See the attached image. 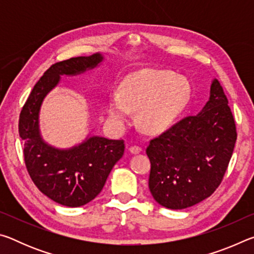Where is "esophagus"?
I'll return each instance as SVG.
<instances>
[{
  "mask_svg": "<svg viewBox=\"0 0 254 254\" xmlns=\"http://www.w3.org/2000/svg\"><path fill=\"white\" fill-rule=\"evenodd\" d=\"M128 150H130L131 153L136 154V153H140L142 149H141V147H139V145H131V147L128 148Z\"/></svg>",
  "mask_w": 254,
  "mask_h": 254,
  "instance_id": "34e87169",
  "label": "esophagus"
}]
</instances>
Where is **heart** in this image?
<instances>
[{"instance_id": "1", "label": "heart", "mask_w": 254, "mask_h": 254, "mask_svg": "<svg viewBox=\"0 0 254 254\" xmlns=\"http://www.w3.org/2000/svg\"><path fill=\"white\" fill-rule=\"evenodd\" d=\"M190 86L175 72L160 69L136 71L123 81L121 93L109 101V114L119 127L128 124L132 111H137L140 127L159 133L169 127L188 105Z\"/></svg>"}]
</instances>
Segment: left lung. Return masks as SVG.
Here are the masks:
<instances>
[{
    "label": "left lung",
    "instance_id": "8db88e82",
    "mask_svg": "<svg viewBox=\"0 0 254 254\" xmlns=\"http://www.w3.org/2000/svg\"><path fill=\"white\" fill-rule=\"evenodd\" d=\"M227 103L220 81L214 79L200 113L150 140L149 189L158 204L170 209L190 207L220 186L238 136Z\"/></svg>",
    "mask_w": 254,
    "mask_h": 254
}]
</instances>
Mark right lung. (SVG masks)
<instances>
[{
    "instance_id": "right-lung-1",
    "label": "right lung",
    "mask_w": 254,
    "mask_h": 254,
    "mask_svg": "<svg viewBox=\"0 0 254 254\" xmlns=\"http://www.w3.org/2000/svg\"><path fill=\"white\" fill-rule=\"evenodd\" d=\"M102 60L101 54H94L54 64L34 85L20 113L19 134L30 177L42 194L68 207H79L100 194L112 168L123 156L124 141L91 136L70 149H56L40 135V106L60 76L81 74Z\"/></svg>"
}]
</instances>
